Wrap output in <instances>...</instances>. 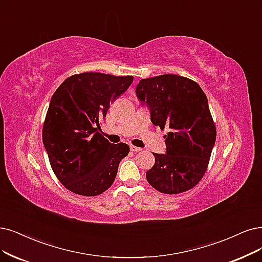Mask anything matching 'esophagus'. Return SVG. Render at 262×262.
Masks as SVG:
<instances>
[{
  "label": "esophagus",
  "mask_w": 262,
  "mask_h": 262,
  "mask_svg": "<svg viewBox=\"0 0 262 262\" xmlns=\"http://www.w3.org/2000/svg\"><path fill=\"white\" fill-rule=\"evenodd\" d=\"M129 149H130V151H133V152H139V151L142 150L141 148H138V147H136V146H133V144L129 147Z\"/></svg>",
  "instance_id": "esophagus-1"
}]
</instances>
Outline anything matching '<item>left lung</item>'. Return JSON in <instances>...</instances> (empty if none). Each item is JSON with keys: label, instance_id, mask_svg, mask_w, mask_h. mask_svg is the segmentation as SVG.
I'll return each instance as SVG.
<instances>
[{"label": "left lung", "instance_id": "left-lung-1", "mask_svg": "<svg viewBox=\"0 0 262 262\" xmlns=\"http://www.w3.org/2000/svg\"><path fill=\"white\" fill-rule=\"evenodd\" d=\"M136 94L148 105L153 125L168 129L166 153H153L156 163L147 171L148 182L165 194L195 187L207 169L217 136L205 93L188 77L163 74L142 79Z\"/></svg>", "mask_w": 262, "mask_h": 262}]
</instances>
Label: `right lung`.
Returning a JSON list of instances; mask_svg holds the SVG:
<instances>
[{
  "label": "right lung",
  "instance_id": "obj_1",
  "mask_svg": "<svg viewBox=\"0 0 262 262\" xmlns=\"http://www.w3.org/2000/svg\"><path fill=\"white\" fill-rule=\"evenodd\" d=\"M134 76L99 72L74 74L54 93L43 125V143L53 171L75 194L108 190L128 144L110 143L100 130L110 103L127 91Z\"/></svg>",
  "mask_w": 262,
  "mask_h": 262
}]
</instances>
